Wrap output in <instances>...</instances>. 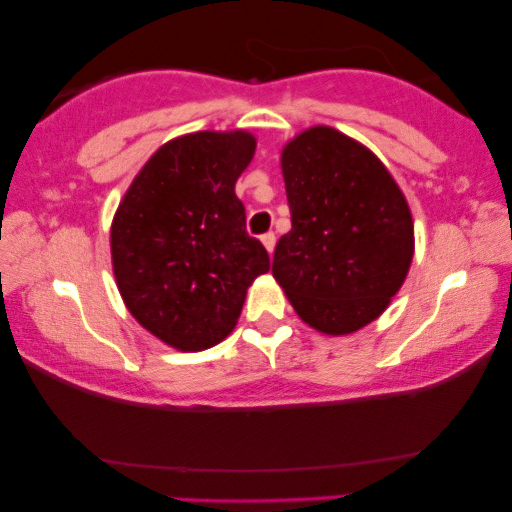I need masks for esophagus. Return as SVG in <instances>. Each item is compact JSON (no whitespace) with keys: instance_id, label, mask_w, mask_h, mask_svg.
Here are the masks:
<instances>
[{"instance_id":"34e87169","label":"esophagus","mask_w":512,"mask_h":512,"mask_svg":"<svg viewBox=\"0 0 512 512\" xmlns=\"http://www.w3.org/2000/svg\"><path fill=\"white\" fill-rule=\"evenodd\" d=\"M261 242H263V247L268 249V254L272 256V251H275V244H277L275 233H265V235H261Z\"/></svg>"}]
</instances>
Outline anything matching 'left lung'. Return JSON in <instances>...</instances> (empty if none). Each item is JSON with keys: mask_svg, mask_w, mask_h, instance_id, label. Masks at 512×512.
I'll list each match as a JSON object with an SVG mask.
<instances>
[{"mask_svg": "<svg viewBox=\"0 0 512 512\" xmlns=\"http://www.w3.org/2000/svg\"><path fill=\"white\" fill-rule=\"evenodd\" d=\"M291 230L279 237L272 275L298 317L345 335L380 317L412 263V216L380 160L319 125L282 153Z\"/></svg>", "mask_w": 512, "mask_h": 512, "instance_id": "obj_1", "label": "left lung"}]
</instances>
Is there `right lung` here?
<instances>
[{"mask_svg":"<svg viewBox=\"0 0 512 512\" xmlns=\"http://www.w3.org/2000/svg\"><path fill=\"white\" fill-rule=\"evenodd\" d=\"M254 151L244 130L172 139L142 167L114 216L111 258L125 305L146 331L184 352L226 338L251 282L270 270L235 195Z\"/></svg>","mask_w":512,"mask_h":512,"instance_id":"1","label":"right lung"}]
</instances>
